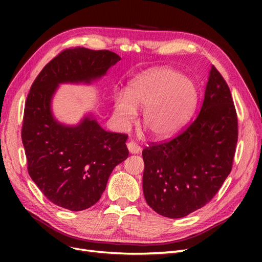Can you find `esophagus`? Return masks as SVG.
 I'll return each mask as SVG.
<instances>
[{
	"instance_id": "esophagus-1",
	"label": "esophagus",
	"mask_w": 262,
	"mask_h": 262,
	"mask_svg": "<svg viewBox=\"0 0 262 262\" xmlns=\"http://www.w3.org/2000/svg\"><path fill=\"white\" fill-rule=\"evenodd\" d=\"M128 148H129V150H130V153H133V154H138L140 150H141V147H140V145L137 143V142H134V141H130L128 144Z\"/></svg>"
}]
</instances>
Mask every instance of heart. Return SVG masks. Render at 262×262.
Segmentation results:
<instances>
[{
	"label": "heart",
	"mask_w": 262,
	"mask_h": 262,
	"mask_svg": "<svg viewBox=\"0 0 262 262\" xmlns=\"http://www.w3.org/2000/svg\"><path fill=\"white\" fill-rule=\"evenodd\" d=\"M198 90L190 78L172 69H157L138 77L126 94H119L115 115L122 126L129 125L137 110H144L143 123L154 137H167L192 116Z\"/></svg>",
	"instance_id": "b5f03b06"
}]
</instances>
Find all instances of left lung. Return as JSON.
Segmentation results:
<instances>
[{"label": "left lung", "mask_w": 262, "mask_h": 262, "mask_svg": "<svg viewBox=\"0 0 262 262\" xmlns=\"http://www.w3.org/2000/svg\"><path fill=\"white\" fill-rule=\"evenodd\" d=\"M237 140L238 120L232 94L213 66L194 120L175 138L152 142L142 152L147 204L170 219L204 207L232 170Z\"/></svg>", "instance_id": "left-lung-1"}]
</instances>
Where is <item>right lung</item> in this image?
<instances>
[{
    "label": "right lung",
    "mask_w": 262,
    "mask_h": 262,
    "mask_svg": "<svg viewBox=\"0 0 262 262\" xmlns=\"http://www.w3.org/2000/svg\"><path fill=\"white\" fill-rule=\"evenodd\" d=\"M121 58L109 50L73 47L38 74L24 109L21 141L29 176L47 199L71 211L96 203L116 166L129 155L128 134L107 132L91 118L76 126L54 120L51 97L63 82H91Z\"/></svg>",
    "instance_id": "obj_1"
}]
</instances>
